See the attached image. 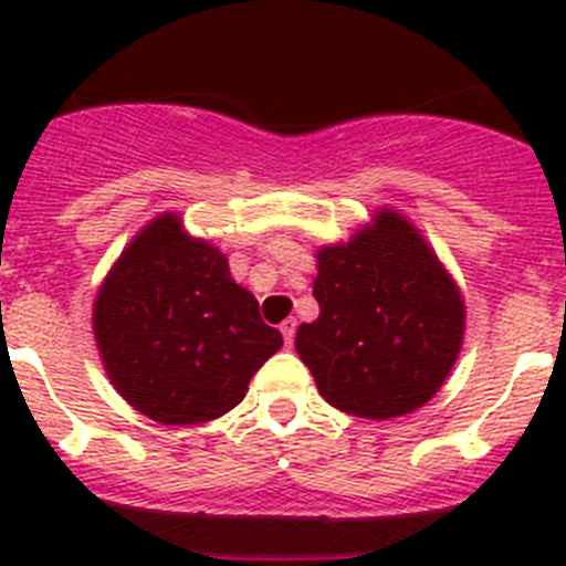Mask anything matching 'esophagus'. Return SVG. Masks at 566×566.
Masks as SVG:
<instances>
[{"instance_id":"obj_1","label":"esophagus","mask_w":566,"mask_h":566,"mask_svg":"<svg viewBox=\"0 0 566 566\" xmlns=\"http://www.w3.org/2000/svg\"><path fill=\"white\" fill-rule=\"evenodd\" d=\"M280 332H283V339H286V345L292 348L294 332H297V319H286V323H280Z\"/></svg>"}]
</instances>
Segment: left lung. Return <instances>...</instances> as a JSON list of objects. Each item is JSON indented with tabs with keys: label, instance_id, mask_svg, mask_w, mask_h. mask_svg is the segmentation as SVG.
<instances>
[{
	"label": "left lung",
	"instance_id": "left-lung-1",
	"mask_svg": "<svg viewBox=\"0 0 566 566\" xmlns=\"http://www.w3.org/2000/svg\"><path fill=\"white\" fill-rule=\"evenodd\" d=\"M319 317L297 328L319 397L363 419L422 408L464 339V297L442 260L397 209L382 207L345 243L317 249Z\"/></svg>",
	"mask_w": 566,
	"mask_h": 566
}]
</instances>
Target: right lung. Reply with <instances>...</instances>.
<instances>
[{
    "label": "right lung",
    "mask_w": 566,
    "mask_h": 566,
    "mask_svg": "<svg viewBox=\"0 0 566 566\" xmlns=\"http://www.w3.org/2000/svg\"><path fill=\"white\" fill-rule=\"evenodd\" d=\"M93 334L109 382L161 424L223 417L280 345L227 254L164 212L129 240L93 303Z\"/></svg>",
    "instance_id": "add662e5"
}]
</instances>
